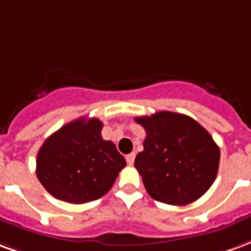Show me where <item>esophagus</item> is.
Instances as JSON below:
<instances>
[{"label": "esophagus", "instance_id": "esophagus-1", "mask_svg": "<svg viewBox=\"0 0 251 251\" xmlns=\"http://www.w3.org/2000/svg\"><path fill=\"white\" fill-rule=\"evenodd\" d=\"M126 160H127V163L129 164V166H132L133 160H135V153H128L127 156H126Z\"/></svg>", "mask_w": 251, "mask_h": 251}]
</instances>
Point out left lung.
I'll list each match as a JSON object with an SVG mask.
<instances>
[{"instance_id":"1","label":"left lung","mask_w":251,"mask_h":251,"mask_svg":"<svg viewBox=\"0 0 251 251\" xmlns=\"http://www.w3.org/2000/svg\"><path fill=\"white\" fill-rule=\"evenodd\" d=\"M135 122L147 133L135 167L151 198L173 206L201 198L218 174L221 152L211 135L193 118L170 111Z\"/></svg>"}]
</instances>
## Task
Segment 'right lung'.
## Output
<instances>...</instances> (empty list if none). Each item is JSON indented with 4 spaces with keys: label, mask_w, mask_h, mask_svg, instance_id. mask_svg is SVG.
<instances>
[{
    "label": "right lung",
    "mask_w": 251,
    "mask_h": 251,
    "mask_svg": "<svg viewBox=\"0 0 251 251\" xmlns=\"http://www.w3.org/2000/svg\"><path fill=\"white\" fill-rule=\"evenodd\" d=\"M99 119L80 118L52 133L37 153L36 174L54 198L80 204L111 190L126 159L116 146L101 138Z\"/></svg>",
    "instance_id": "add662e5"
}]
</instances>
